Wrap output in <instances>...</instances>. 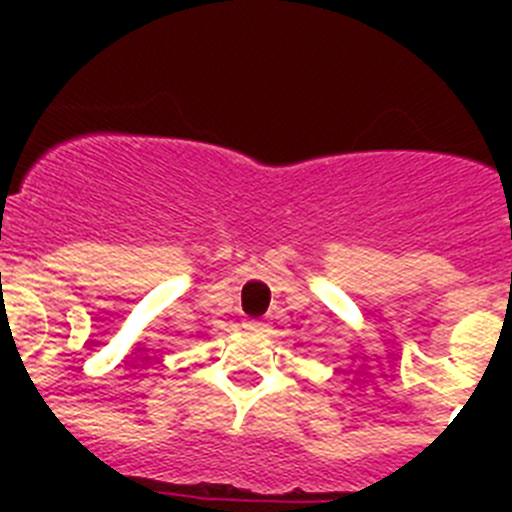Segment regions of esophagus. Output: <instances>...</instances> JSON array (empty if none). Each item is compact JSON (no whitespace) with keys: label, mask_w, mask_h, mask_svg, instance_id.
Returning <instances> with one entry per match:
<instances>
[{"label":"esophagus","mask_w":512,"mask_h":512,"mask_svg":"<svg viewBox=\"0 0 512 512\" xmlns=\"http://www.w3.org/2000/svg\"><path fill=\"white\" fill-rule=\"evenodd\" d=\"M248 328L256 330V333H266V323H261V320H248Z\"/></svg>","instance_id":"34e87169"}]
</instances>
